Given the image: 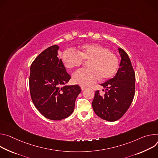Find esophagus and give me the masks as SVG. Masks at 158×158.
I'll use <instances>...</instances> for the list:
<instances>
[{"mask_svg": "<svg viewBox=\"0 0 158 158\" xmlns=\"http://www.w3.org/2000/svg\"><path fill=\"white\" fill-rule=\"evenodd\" d=\"M85 87H84V86H81V90L82 91H83V90H85Z\"/></svg>", "mask_w": 158, "mask_h": 158, "instance_id": "1", "label": "esophagus"}]
</instances>
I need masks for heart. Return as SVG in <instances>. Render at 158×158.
Instances as JSON below:
<instances>
[{
  "label": "heart",
  "instance_id": "heart-1",
  "mask_svg": "<svg viewBox=\"0 0 158 158\" xmlns=\"http://www.w3.org/2000/svg\"><path fill=\"white\" fill-rule=\"evenodd\" d=\"M62 62L66 68L71 69L89 61L88 69H80L73 75L75 83L88 86L98 80L112 78L118 68V57L109 49L98 44H85L76 51L67 49L63 52Z\"/></svg>",
  "mask_w": 158,
  "mask_h": 158
}]
</instances>
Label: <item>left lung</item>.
<instances>
[{
    "instance_id": "left-lung-1",
    "label": "left lung",
    "mask_w": 158,
    "mask_h": 158,
    "mask_svg": "<svg viewBox=\"0 0 158 158\" xmlns=\"http://www.w3.org/2000/svg\"><path fill=\"white\" fill-rule=\"evenodd\" d=\"M118 50L121 57L118 71L112 78L100 85L106 88L105 94L102 96L99 90L96 91L92 103L95 113L110 122L124 115L135 94V77L131 60L123 49L118 48Z\"/></svg>"
}]
</instances>
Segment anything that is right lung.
<instances>
[{
    "label": "right lung",
    "mask_w": 158,
    "mask_h": 158,
    "mask_svg": "<svg viewBox=\"0 0 158 158\" xmlns=\"http://www.w3.org/2000/svg\"><path fill=\"white\" fill-rule=\"evenodd\" d=\"M58 45H53L41 52L31 65L29 80L34 106L44 117L52 120L71 115L81 92L78 85H66L71 77L58 58Z\"/></svg>",
    "instance_id": "add662e5"
}]
</instances>
